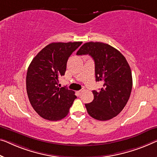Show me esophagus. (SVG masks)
I'll use <instances>...</instances> for the list:
<instances>
[{
    "label": "esophagus",
    "mask_w": 157,
    "mask_h": 157,
    "mask_svg": "<svg viewBox=\"0 0 157 157\" xmlns=\"http://www.w3.org/2000/svg\"><path fill=\"white\" fill-rule=\"evenodd\" d=\"M83 92H84V90H79V91H78V94L79 95V96H80L83 93Z\"/></svg>",
    "instance_id": "34e87169"
}]
</instances>
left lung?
Masks as SVG:
<instances>
[{
	"instance_id": "1",
	"label": "left lung",
	"mask_w": 157,
	"mask_h": 157,
	"mask_svg": "<svg viewBox=\"0 0 157 157\" xmlns=\"http://www.w3.org/2000/svg\"><path fill=\"white\" fill-rule=\"evenodd\" d=\"M89 54L94 60L96 81L101 82L99 91H92L94 100L86 104L89 115L108 121L118 115L129 99L132 87L130 65L120 51L101 42L84 44L77 55Z\"/></svg>"
}]
</instances>
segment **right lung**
<instances>
[{"label":"right lung","mask_w":157,"mask_h":157,"mask_svg":"<svg viewBox=\"0 0 157 157\" xmlns=\"http://www.w3.org/2000/svg\"><path fill=\"white\" fill-rule=\"evenodd\" d=\"M82 41L51 43L39 51L27 70L26 87L34 111L48 121L65 118L77 97L75 92L59 88L60 77L64 75L67 61Z\"/></svg>","instance_id":"obj_1"}]
</instances>
